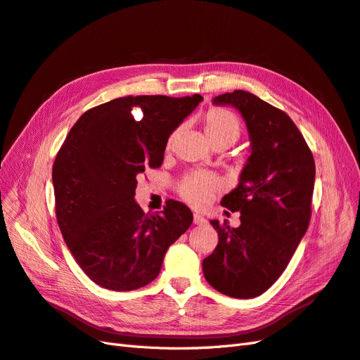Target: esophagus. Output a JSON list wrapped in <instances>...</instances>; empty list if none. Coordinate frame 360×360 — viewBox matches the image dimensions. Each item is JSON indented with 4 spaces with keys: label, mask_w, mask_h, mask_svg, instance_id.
Returning <instances> with one entry per match:
<instances>
[{
    "label": "esophagus",
    "mask_w": 360,
    "mask_h": 360,
    "mask_svg": "<svg viewBox=\"0 0 360 360\" xmlns=\"http://www.w3.org/2000/svg\"><path fill=\"white\" fill-rule=\"evenodd\" d=\"M205 222H207V221H205L204 216H201V214H198V213L193 214V224H195V225H204Z\"/></svg>",
    "instance_id": "1"
}]
</instances>
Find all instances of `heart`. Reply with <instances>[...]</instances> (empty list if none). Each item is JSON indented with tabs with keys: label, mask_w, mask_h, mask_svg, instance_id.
I'll list each match as a JSON object with an SVG mask.
<instances>
[{
	"label": "heart",
	"mask_w": 360,
	"mask_h": 360,
	"mask_svg": "<svg viewBox=\"0 0 360 360\" xmlns=\"http://www.w3.org/2000/svg\"><path fill=\"white\" fill-rule=\"evenodd\" d=\"M202 127L207 139L213 147L216 146H233L240 138L243 124L236 112L228 108L216 106L210 108L202 118ZM180 135V127H177L168 136L167 147L171 148ZM221 181L213 174L193 171L184 176L177 184V193L180 198L193 207H202L209 202L214 195L221 191Z\"/></svg>",
	"instance_id": "1"
}]
</instances>
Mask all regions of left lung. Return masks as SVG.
I'll return each instance as SVG.
<instances>
[{
	"label": "left lung",
	"mask_w": 360,
	"mask_h": 360,
	"mask_svg": "<svg viewBox=\"0 0 360 360\" xmlns=\"http://www.w3.org/2000/svg\"><path fill=\"white\" fill-rule=\"evenodd\" d=\"M243 115L252 151L238 186L221 205L240 212V226L210 221L219 236L204 258L209 284L225 296L252 299L275 284L308 230L315 180L312 151L292 120L252 93L213 99Z\"/></svg>",
	"instance_id": "left-lung-1"
}]
</instances>
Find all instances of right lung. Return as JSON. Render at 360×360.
Returning a JSON list of instances; mask_svg holds the SVG:
<instances>
[{"label":"right lung","mask_w":360,"mask_h":360,"mask_svg":"<svg viewBox=\"0 0 360 360\" xmlns=\"http://www.w3.org/2000/svg\"><path fill=\"white\" fill-rule=\"evenodd\" d=\"M201 101L118 97L85 111L64 139L52 167L57 222L97 285L132 291L150 284L167 249L191 226L193 214L183 202L169 200L150 214L134 197L138 174L162 165L168 136Z\"/></svg>","instance_id":"1"}]
</instances>
